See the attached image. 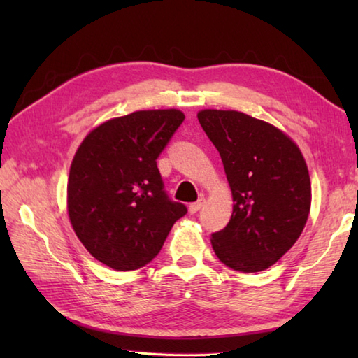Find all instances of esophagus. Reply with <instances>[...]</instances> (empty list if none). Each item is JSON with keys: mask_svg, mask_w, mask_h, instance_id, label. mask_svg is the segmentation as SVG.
<instances>
[{"mask_svg": "<svg viewBox=\"0 0 358 358\" xmlns=\"http://www.w3.org/2000/svg\"><path fill=\"white\" fill-rule=\"evenodd\" d=\"M205 202H207V199H205V197L202 196L201 199H199V201H197V202H194V203H191V205H189V211H191V213H197V211H199V210H201V208L203 207V205H205Z\"/></svg>", "mask_w": 358, "mask_h": 358, "instance_id": "obj_1", "label": "esophagus"}]
</instances>
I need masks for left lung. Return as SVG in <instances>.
<instances>
[{"mask_svg":"<svg viewBox=\"0 0 358 358\" xmlns=\"http://www.w3.org/2000/svg\"><path fill=\"white\" fill-rule=\"evenodd\" d=\"M197 118L220 151L234 201L229 224L211 235L213 251L241 273L270 268L299 240L310 216L305 157L286 132L243 112L203 108Z\"/></svg>","mask_w":358,"mask_h":358,"instance_id":"8db88e82","label":"left lung"}]
</instances>
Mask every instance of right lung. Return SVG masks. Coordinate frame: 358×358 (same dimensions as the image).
<instances>
[{
    "label": "right lung",
    "instance_id": "add662e5",
    "mask_svg": "<svg viewBox=\"0 0 358 358\" xmlns=\"http://www.w3.org/2000/svg\"><path fill=\"white\" fill-rule=\"evenodd\" d=\"M185 113L137 110L110 118L83 138L71 162L68 215L92 256L118 271L147 265L186 215L162 189L157 156Z\"/></svg>",
    "mask_w": 358,
    "mask_h": 358
}]
</instances>
